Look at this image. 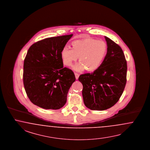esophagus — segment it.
I'll list each match as a JSON object with an SVG mask.
<instances>
[{"mask_svg":"<svg viewBox=\"0 0 150 150\" xmlns=\"http://www.w3.org/2000/svg\"><path fill=\"white\" fill-rule=\"evenodd\" d=\"M74 74H75V76H76V78L78 79V78H79V74L77 73H74Z\"/></svg>","mask_w":150,"mask_h":150,"instance_id":"1","label":"esophagus"}]
</instances>
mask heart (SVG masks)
<instances>
[{"label":"heart","instance_id":"b5f03b06","mask_svg":"<svg viewBox=\"0 0 150 150\" xmlns=\"http://www.w3.org/2000/svg\"><path fill=\"white\" fill-rule=\"evenodd\" d=\"M108 46L103 40L92 38L75 40L71 43V48L64 47L61 56L63 64L71 67L79 57L80 62L74 69L77 71H82L87 69L92 72L100 67L106 57Z\"/></svg>","mask_w":150,"mask_h":150}]
</instances>
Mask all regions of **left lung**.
Returning a JSON list of instances; mask_svg holds the SVG:
<instances>
[{"label": "left lung", "mask_w": 150, "mask_h": 150, "mask_svg": "<svg viewBox=\"0 0 150 150\" xmlns=\"http://www.w3.org/2000/svg\"><path fill=\"white\" fill-rule=\"evenodd\" d=\"M108 52L102 65L94 72L79 76L85 105L93 110H104L114 106L126 83L127 62L120 46L105 37Z\"/></svg>", "instance_id": "left-lung-1"}]
</instances>
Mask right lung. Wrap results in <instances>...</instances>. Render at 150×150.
<instances>
[{
    "label": "right lung",
    "mask_w": 150,
    "mask_h": 150,
    "mask_svg": "<svg viewBox=\"0 0 150 150\" xmlns=\"http://www.w3.org/2000/svg\"><path fill=\"white\" fill-rule=\"evenodd\" d=\"M73 34L39 41L29 48L24 62L23 83L34 104L45 109H59L67 101L69 89L76 81L63 67L61 53Z\"/></svg>",
    "instance_id": "add662e5"
}]
</instances>
